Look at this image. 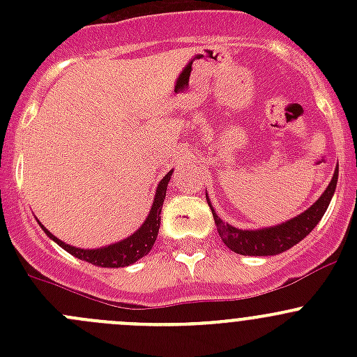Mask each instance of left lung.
<instances>
[{
	"label": "left lung",
	"mask_w": 357,
	"mask_h": 357,
	"mask_svg": "<svg viewBox=\"0 0 357 357\" xmlns=\"http://www.w3.org/2000/svg\"><path fill=\"white\" fill-rule=\"evenodd\" d=\"M337 179L338 169L335 171L332 181H330L325 193L314 202V205H311L301 215L283 222V225L273 226V228L255 229V231L254 229H238L235 226H229L228 222H222L214 212V208L211 207L208 199L207 204L211 207L212 215H214L219 236L226 243V247L242 255H276L289 250L290 247L301 242L304 236H307L314 229V226L318 225L319 219L323 218V214L328 208V204L335 192V186H337Z\"/></svg>",
	"instance_id": "obj_1"
}]
</instances>
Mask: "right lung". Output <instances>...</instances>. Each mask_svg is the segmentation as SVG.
Segmentation results:
<instances>
[{"label":"right lung","instance_id":"1","mask_svg":"<svg viewBox=\"0 0 357 357\" xmlns=\"http://www.w3.org/2000/svg\"><path fill=\"white\" fill-rule=\"evenodd\" d=\"M172 171H169L165 174V178L158 183V188L155 193V199H153V205L152 211H150L149 218L146 221L143 222L142 228L131 235L129 238L122 240V242L114 243V245L103 247V248H96V250H84V248H75L63 243L62 240L55 238L45 226H41L45 229L46 235L50 236L52 240H55L60 247L66 248L68 254H72L74 257L82 259L86 262H91V264L100 266V268H124V266L132 264L138 259H142L143 255L149 254L152 250L153 243L157 240V233L158 228H160V211H162V204H164L165 199V190H167V183L171 179Z\"/></svg>","mask_w":357,"mask_h":357}]
</instances>
